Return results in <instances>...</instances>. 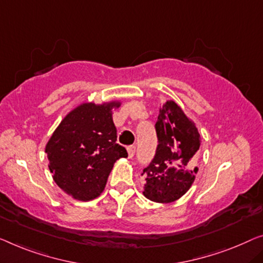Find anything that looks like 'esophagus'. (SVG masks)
Returning a JSON list of instances; mask_svg holds the SVG:
<instances>
[{
    "label": "esophagus",
    "mask_w": 263,
    "mask_h": 263,
    "mask_svg": "<svg viewBox=\"0 0 263 263\" xmlns=\"http://www.w3.org/2000/svg\"><path fill=\"white\" fill-rule=\"evenodd\" d=\"M127 154H128V157L130 158H132L133 156H135V152H136V146L135 145H130V146H127Z\"/></svg>",
    "instance_id": "esophagus-1"
}]
</instances>
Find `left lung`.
Instances as JSON below:
<instances>
[{"mask_svg": "<svg viewBox=\"0 0 263 263\" xmlns=\"http://www.w3.org/2000/svg\"><path fill=\"white\" fill-rule=\"evenodd\" d=\"M156 154L143 170V194L150 201L170 203L186 193L198 167L199 133L197 127L175 101L159 109L156 125Z\"/></svg>", "mask_w": 263, "mask_h": 263, "instance_id": "left-lung-1", "label": "left lung"}]
</instances>
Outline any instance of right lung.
<instances>
[{
  "instance_id": "1",
  "label": "right lung",
  "mask_w": 263,
  "mask_h": 263,
  "mask_svg": "<svg viewBox=\"0 0 263 263\" xmlns=\"http://www.w3.org/2000/svg\"><path fill=\"white\" fill-rule=\"evenodd\" d=\"M112 107H119V103L80 105L65 117L47 143L54 181L79 201L103 193L113 164L127 157L125 147L116 143Z\"/></svg>"
}]
</instances>
